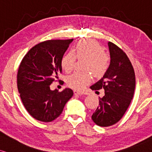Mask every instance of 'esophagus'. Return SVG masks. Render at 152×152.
Returning <instances> with one entry per match:
<instances>
[{"label": "esophagus", "mask_w": 152, "mask_h": 152, "mask_svg": "<svg viewBox=\"0 0 152 152\" xmlns=\"http://www.w3.org/2000/svg\"><path fill=\"white\" fill-rule=\"evenodd\" d=\"M74 94L75 95H78V96H81V95H83V92L80 91H77V90H75L74 91Z\"/></svg>", "instance_id": "esophagus-1"}]
</instances>
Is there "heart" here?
Segmentation results:
<instances>
[{"label": "heart", "instance_id": "1", "mask_svg": "<svg viewBox=\"0 0 152 152\" xmlns=\"http://www.w3.org/2000/svg\"><path fill=\"white\" fill-rule=\"evenodd\" d=\"M75 53L78 58H88L86 69L91 70L96 76L103 75L108 68L110 58L103 52V49L99 43L90 39H85L78 42L75 47ZM76 63V56L73 52L64 54L61 60V67L66 72L74 69ZM91 71L84 72H75L67 78V84L76 90H82L93 79Z\"/></svg>", "mask_w": 152, "mask_h": 152}]
</instances>
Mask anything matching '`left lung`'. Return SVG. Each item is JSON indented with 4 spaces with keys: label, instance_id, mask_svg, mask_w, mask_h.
<instances>
[{
    "label": "left lung",
    "instance_id": "8db88e82",
    "mask_svg": "<svg viewBox=\"0 0 152 152\" xmlns=\"http://www.w3.org/2000/svg\"><path fill=\"white\" fill-rule=\"evenodd\" d=\"M110 63L103 76L90 87L93 91L103 88L99 106L92 115L93 121L100 127L118 122L128 108L135 88L134 69L126 54L115 44L107 43Z\"/></svg>",
    "mask_w": 152,
    "mask_h": 152
}]
</instances>
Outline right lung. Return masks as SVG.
<instances>
[{
	"instance_id": "right-lung-1",
	"label": "right lung",
	"mask_w": 152,
	"mask_h": 152,
	"mask_svg": "<svg viewBox=\"0 0 152 152\" xmlns=\"http://www.w3.org/2000/svg\"><path fill=\"white\" fill-rule=\"evenodd\" d=\"M74 39L47 40L35 46L22 60L18 72V89L32 118L49 122L57 118L74 95L70 88L52 91L50 85L61 73V60Z\"/></svg>"
}]
</instances>
